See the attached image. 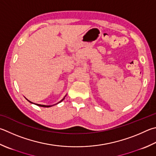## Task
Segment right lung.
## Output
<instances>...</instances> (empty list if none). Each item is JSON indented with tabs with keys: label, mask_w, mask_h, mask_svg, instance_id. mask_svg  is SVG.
Returning a JSON list of instances; mask_svg holds the SVG:
<instances>
[{
	"label": "right lung",
	"mask_w": 156,
	"mask_h": 156,
	"mask_svg": "<svg viewBox=\"0 0 156 156\" xmlns=\"http://www.w3.org/2000/svg\"><path fill=\"white\" fill-rule=\"evenodd\" d=\"M64 99H65V98L63 99V100H62L61 101H63V100H64ZM28 101H29V100H28ZM29 101V102H30V103H33V102H31V101ZM61 101H60V102H61ZM33 104H34V103H33ZM36 104V105L37 106H41V107H46V108H48V107H50V106H46V105H41V104Z\"/></svg>",
	"instance_id": "add662e5"
}]
</instances>
